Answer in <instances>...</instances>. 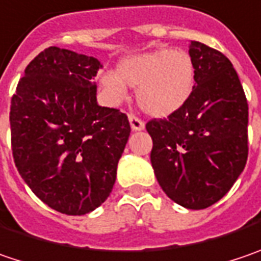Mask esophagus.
I'll return each instance as SVG.
<instances>
[{"mask_svg": "<svg viewBox=\"0 0 261 261\" xmlns=\"http://www.w3.org/2000/svg\"><path fill=\"white\" fill-rule=\"evenodd\" d=\"M129 123H130V127H132V130H142L144 127H145V124L144 122L141 120V119H138L135 116H132V114H129Z\"/></svg>", "mask_w": 261, "mask_h": 261, "instance_id": "34e87169", "label": "esophagus"}]
</instances>
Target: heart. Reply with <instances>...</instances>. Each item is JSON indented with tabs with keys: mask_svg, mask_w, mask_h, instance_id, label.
<instances>
[{
	"mask_svg": "<svg viewBox=\"0 0 261 261\" xmlns=\"http://www.w3.org/2000/svg\"><path fill=\"white\" fill-rule=\"evenodd\" d=\"M99 85L113 102L127 95V88H137L139 109L152 117H167L180 110L195 86V66L187 51L157 48L123 57L116 72L106 70Z\"/></svg>",
	"mask_w": 261,
	"mask_h": 261,
	"instance_id": "1",
	"label": "heart"
}]
</instances>
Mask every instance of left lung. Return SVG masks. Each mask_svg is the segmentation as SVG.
I'll return each instance as SVG.
<instances>
[{
    "instance_id": "1",
    "label": "left lung",
    "mask_w": 261,
    "mask_h": 261,
    "mask_svg": "<svg viewBox=\"0 0 261 261\" xmlns=\"http://www.w3.org/2000/svg\"><path fill=\"white\" fill-rule=\"evenodd\" d=\"M195 86L187 104L147 123L151 164L164 194L201 210L226 195L248 155V104L232 63L217 49L191 41Z\"/></svg>"
}]
</instances>
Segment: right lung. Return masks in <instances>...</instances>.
<instances>
[{
  "label": "right lung",
  "instance_id": "right-lung-1",
  "mask_svg": "<svg viewBox=\"0 0 261 261\" xmlns=\"http://www.w3.org/2000/svg\"><path fill=\"white\" fill-rule=\"evenodd\" d=\"M99 67L94 57L49 46L28 64L11 99L16 167L64 215H86L107 200L130 135L126 114L98 104Z\"/></svg>",
  "mask_w": 261,
  "mask_h": 261
}]
</instances>
